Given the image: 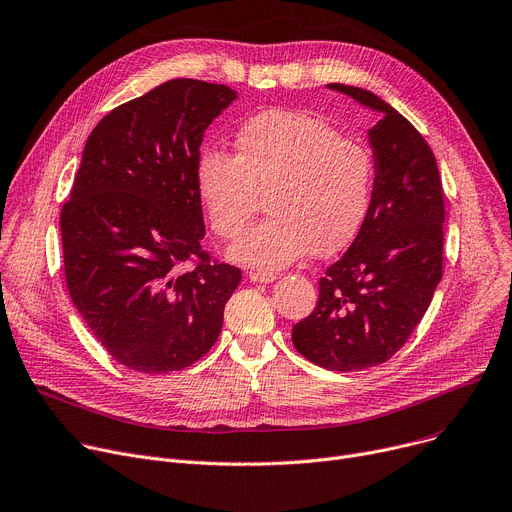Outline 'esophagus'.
<instances>
[{
    "instance_id": "1",
    "label": "esophagus",
    "mask_w": 512,
    "mask_h": 512,
    "mask_svg": "<svg viewBox=\"0 0 512 512\" xmlns=\"http://www.w3.org/2000/svg\"><path fill=\"white\" fill-rule=\"evenodd\" d=\"M249 280L255 284H271L276 282V274H271V271H249Z\"/></svg>"
}]
</instances>
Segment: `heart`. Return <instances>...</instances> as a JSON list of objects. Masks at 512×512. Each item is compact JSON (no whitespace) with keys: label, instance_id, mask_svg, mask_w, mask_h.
I'll return each mask as SVG.
<instances>
[{"label":"heart","instance_id":"heart-1","mask_svg":"<svg viewBox=\"0 0 512 512\" xmlns=\"http://www.w3.org/2000/svg\"><path fill=\"white\" fill-rule=\"evenodd\" d=\"M236 156L203 148L195 185L212 230L243 232L265 193L269 216L230 247L257 267H284L311 249L331 255L350 245L372 206L377 166L370 150L321 117L271 109L234 133Z\"/></svg>","mask_w":512,"mask_h":512}]
</instances>
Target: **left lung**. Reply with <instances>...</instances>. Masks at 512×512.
Listing matches in <instances>:
<instances>
[{
  "label": "left lung",
  "mask_w": 512,
  "mask_h": 512,
  "mask_svg": "<svg viewBox=\"0 0 512 512\" xmlns=\"http://www.w3.org/2000/svg\"><path fill=\"white\" fill-rule=\"evenodd\" d=\"M379 113L368 129L377 183L364 226L319 280L315 311L292 344L317 366L350 372L387 362L414 333L442 278L445 197L420 131L370 90L327 84Z\"/></svg>",
  "instance_id": "1"
}]
</instances>
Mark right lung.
<instances>
[{"instance_id": "obj_1", "label": "right lung", "mask_w": 512, "mask_h": 512, "mask_svg": "<svg viewBox=\"0 0 512 512\" xmlns=\"http://www.w3.org/2000/svg\"><path fill=\"white\" fill-rule=\"evenodd\" d=\"M232 100L224 84L170 80L113 109L86 140L59 222L65 282L102 348L131 370L197 362L243 278L201 251L195 185L203 133Z\"/></svg>"}]
</instances>
